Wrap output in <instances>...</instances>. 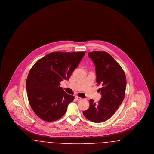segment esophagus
<instances>
[{
  "mask_svg": "<svg viewBox=\"0 0 154 154\" xmlns=\"http://www.w3.org/2000/svg\"><path fill=\"white\" fill-rule=\"evenodd\" d=\"M75 99H76L77 100H78V101L81 100V97H79V96H76L75 97Z\"/></svg>",
  "mask_w": 154,
  "mask_h": 154,
  "instance_id": "obj_1",
  "label": "esophagus"
}]
</instances>
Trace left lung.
I'll use <instances>...</instances> for the list:
<instances>
[{
	"instance_id": "1",
	"label": "left lung",
	"mask_w": 154,
	"mask_h": 154,
	"mask_svg": "<svg viewBox=\"0 0 154 154\" xmlns=\"http://www.w3.org/2000/svg\"><path fill=\"white\" fill-rule=\"evenodd\" d=\"M95 66L96 82L100 85L102 98L97 103L89 100V108L83 111L89 121L99 123L108 120L124 99L126 79L124 71L110 54L104 51L88 53Z\"/></svg>"
}]
</instances>
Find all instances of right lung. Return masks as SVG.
I'll return each mask as SVG.
<instances>
[{"label":"right lung","instance_id":"1","mask_svg":"<svg viewBox=\"0 0 154 154\" xmlns=\"http://www.w3.org/2000/svg\"><path fill=\"white\" fill-rule=\"evenodd\" d=\"M85 52H53L37 60L31 68L26 88L32 109L45 121L62 117L74 96L60 87L68 80L84 56Z\"/></svg>","mask_w":154,"mask_h":154}]
</instances>
